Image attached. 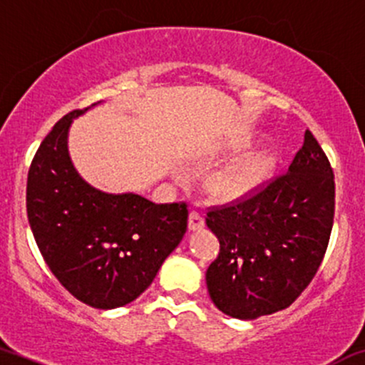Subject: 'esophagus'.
Listing matches in <instances>:
<instances>
[{
    "mask_svg": "<svg viewBox=\"0 0 365 365\" xmlns=\"http://www.w3.org/2000/svg\"><path fill=\"white\" fill-rule=\"evenodd\" d=\"M204 227V218L197 211H192L189 215V230H201Z\"/></svg>",
    "mask_w": 365,
    "mask_h": 365,
    "instance_id": "1",
    "label": "esophagus"
}]
</instances>
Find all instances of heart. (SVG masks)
Masks as SVG:
<instances>
[{"label": "heart", "mask_w": 365, "mask_h": 365, "mask_svg": "<svg viewBox=\"0 0 365 365\" xmlns=\"http://www.w3.org/2000/svg\"><path fill=\"white\" fill-rule=\"evenodd\" d=\"M272 164L274 159L267 152L247 154L216 171L207 182V189L220 199L241 197L265 178Z\"/></svg>", "instance_id": "obj_1"}]
</instances>
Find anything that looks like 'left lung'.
<instances>
[{
    "instance_id": "8db88e82",
    "label": "left lung",
    "mask_w": 365,
    "mask_h": 365,
    "mask_svg": "<svg viewBox=\"0 0 365 365\" xmlns=\"http://www.w3.org/2000/svg\"><path fill=\"white\" fill-rule=\"evenodd\" d=\"M334 218V175L310 131L287 173L251 197L215 207L220 253L206 272L218 310L253 320L284 310L317 274Z\"/></svg>"
}]
</instances>
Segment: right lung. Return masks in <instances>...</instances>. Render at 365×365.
<instances>
[{
    "mask_svg": "<svg viewBox=\"0 0 365 365\" xmlns=\"http://www.w3.org/2000/svg\"><path fill=\"white\" fill-rule=\"evenodd\" d=\"M97 106V103H93ZM72 110L55 124L27 175V218L51 274L86 305L110 310L137 299L187 232L185 202L107 194L81 178L67 138Z\"/></svg>",
    "mask_w": 365,
    "mask_h": 365,
    "instance_id": "obj_1",
    "label": "right lung"
}]
</instances>
